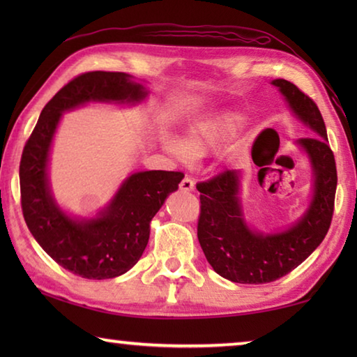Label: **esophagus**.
<instances>
[{
  "instance_id": "34e87169",
  "label": "esophagus",
  "mask_w": 357,
  "mask_h": 357,
  "mask_svg": "<svg viewBox=\"0 0 357 357\" xmlns=\"http://www.w3.org/2000/svg\"><path fill=\"white\" fill-rule=\"evenodd\" d=\"M193 187H195V183H193V179L190 176H184L179 184V189L183 192H192Z\"/></svg>"
}]
</instances>
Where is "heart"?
Returning a JSON list of instances; mask_svg holds the SVG:
<instances>
[{
	"mask_svg": "<svg viewBox=\"0 0 357 357\" xmlns=\"http://www.w3.org/2000/svg\"><path fill=\"white\" fill-rule=\"evenodd\" d=\"M243 126V116L238 113H220L193 121L183 143L167 140L165 146L176 155L202 157L220 149Z\"/></svg>",
	"mask_w": 357,
	"mask_h": 357,
	"instance_id": "b5f03b06",
	"label": "heart"
}]
</instances>
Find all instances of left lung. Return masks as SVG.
I'll list each match as a JSON object with an SVG mask.
<instances>
[{
	"instance_id": "left-lung-1",
	"label": "left lung",
	"mask_w": 357,
	"mask_h": 357,
	"mask_svg": "<svg viewBox=\"0 0 357 357\" xmlns=\"http://www.w3.org/2000/svg\"><path fill=\"white\" fill-rule=\"evenodd\" d=\"M273 84L317 135L298 140L315 173V195L309 211L293 228L264 236L250 231L244 223L238 172L225 170L197 184L200 192L197 234L204 257L219 275L250 285L274 282L298 268L321 244L334 214L337 168L321 113L313 99L291 82L277 78Z\"/></svg>"
}]
</instances>
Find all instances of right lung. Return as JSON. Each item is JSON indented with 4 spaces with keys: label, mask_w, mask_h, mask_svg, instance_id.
I'll return each mask as SVG.
<instances>
[{
    "label": "right lung",
    "mask_w": 357,
    "mask_h": 357,
    "mask_svg": "<svg viewBox=\"0 0 357 357\" xmlns=\"http://www.w3.org/2000/svg\"><path fill=\"white\" fill-rule=\"evenodd\" d=\"M146 91L123 72H84L48 100L25 143L20 160V200L29 231L55 261L83 279H113L143 255L151 220L178 190L181 172L135 173L121 185L100 217L77 222L53 202L47 184L48 149L61 113L89 100L135 102Z\"/></svg>",
    "instance_id": "1"
}]
</instances>
